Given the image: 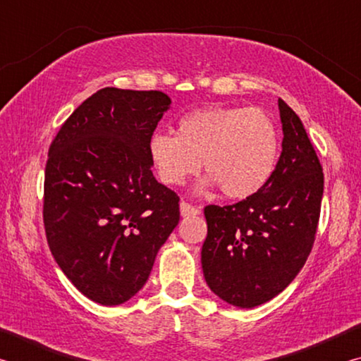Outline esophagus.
<instances>
[{
	"instance_id": "34e87169",
	"label": "esophagus",
	"mask_w": 361,
	"mask_h": 361,
	"mask_svg": "<svg viewBox=\"0 0 361 361\" xmlns=\"http://www.w3.org/2000/svg\"><path fill=\"white\" fill-rule=\"evenodd\" d=\"M180 213H181V216H194V215H199L200 210L197 209V207L188 204L186 200H181V202H180Z\"/></svg>"
}]
</instances>
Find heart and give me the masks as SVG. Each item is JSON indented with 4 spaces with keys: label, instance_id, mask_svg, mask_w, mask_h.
Listing matches in <instances>:
<instances>
[{
    "label": "heart",
    "instance_id": "obj_1",
    "mask_svg": "<svg viewBox=\"0 0 361 361\" xmlns=\"http://www.w3.org/2000/svg\"><path fill=\"white\" fill-rule=\"evenodd\" d=\"M279 133L272 119L258 108L209 106L178 121L176 135L157 132L149 140V156L166 185H183L200 169L209 178L204 189L218 186L229 199L259 192L276 172Z\"/></svg>",
    "mask_w": 361,
    "mask_h": 361
}]
</instances>
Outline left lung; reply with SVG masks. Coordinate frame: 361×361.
I'll return each mask as SVG.
<instances>
[{
	"mask_svg": "<svg viewBox=\"0 0 361 361\" xmlns=\"http://www.w3.org/2000/svg\"><path fill=\"white\" fill-rule=\"evenodd\" d=\"M283 142L276 172L259 192L232 205H207L202 269L223 301L264 304L298 276L314 247L323 172L298 114L279 99Z\"/></svg>",
	"mask_w": 361,
	"mask_h": 361,
	"instance_id": "1",
	"label": "left lung"
}]
</instances>
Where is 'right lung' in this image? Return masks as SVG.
<instances>
[{"instance_id":"obj_1","label":"right lung","mask_w":361,"mask_h":361,"mask_svg":"<svg viewBox=\"0 0 361 361\" xmlns=\"http://www.w3.org/2000/svg\"><path fill=\"white\" fill-rule=\"evenodd\" d=\"M172 100L105 87L49 146L42 221L59 267L92 301L118 305L149 277L180 221V197L151 172L149 140Z\"/></svg>"}]
</instances>
